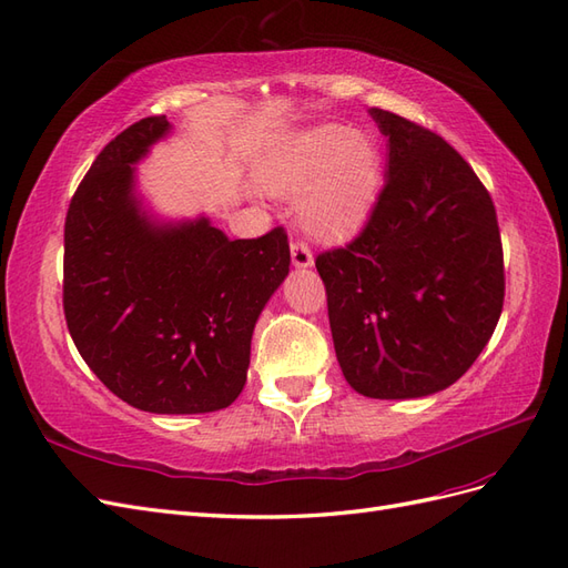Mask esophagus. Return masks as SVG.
I'll use <instances>...</instances> for the list:
<instances>
[{"label": "esophagus", "instance_id": "1", "mask_svg": "<svg viewBox=\"0 0 568 568\" xmlns=\"http://www.w3.org/2000/svg\"><path fill=\"white\" fill-rule=\"evenodd\" d=\"M290 254H293V264L297 268H310L314 264V254H312L310 245L302 240H295L293 245H290Z\"/></svg>", "mask_w": 568, "mask_h": 568}]
</instances>
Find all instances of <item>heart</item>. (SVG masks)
I'll list each match as a JSON object with an SVG mask.
<instances>
[{
  "label": "heart",
  "mask_w": 568,
  "mask_h": 568,
  "mask_svg": "<svg viewBox=\"0 0 568 568\" xmlns=\"http://www.w3.org/2000/svg\"><path fill=\"white\" fill-rule=\"evenodd\" d=\"M381 156L364 133L323 123L283 140L266 164L264 185L295 194L306 229L316 235L352 231L368 214L381 187Z\"/></svg>",
  "instance_id": "obj_1"
}]
</instances>
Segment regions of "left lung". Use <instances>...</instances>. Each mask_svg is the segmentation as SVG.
<instances>
[{"label": "left lung", "mask_w": 568, "mask_h": 568, "mask_svg": "<svg viewBox=\"0 0 568 568\" xmlns=\"http://www.w3.org/2000/svg\"><path fill=\"white\" fill-rule=\"evenodd\" d=\"M387 178L362 233L316 256L343 376L374 399L445 390L478 359L505 304L495 204L464 156L393 111Z\"/></svg>", "instance_id": "obj_1"}]
</instances>
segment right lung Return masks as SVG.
Listing matches in <instances>:
<instances>
[{
	"mask_svg": "<svg viewBox=\"0 0 568 568\" xmlns=\"http://www.w3.org/2000/svg\"><path fill=\"white\" fill-rule=\"evenodd\" d=\"M171 131L148 116L94 159L63 225V314L109 390L152 414L225 409L247 381L254 323L290 271L283 229L229 240L209 219L159 223L135 166Z\"/></svg>",
	"mask_w": 568,
	"mask_h": 568,
	"instance_id": "right-lung-1",
	"label": "right lung"
}]
</instances>
